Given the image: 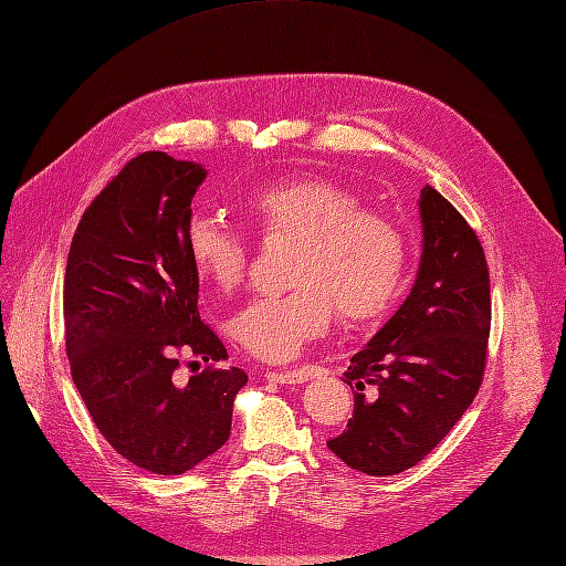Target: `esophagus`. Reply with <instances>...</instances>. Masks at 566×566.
Wrapping results in <instances>:
<instances>
[{"mask_svg": "<svg viewBox=\"0 0 566 566\" xmlns=\"http://www.w3.org/2000/svg\"><path fill=\"white\" fill-rule=\"evenodd\" d=\"M265 379L275 384H305L310 375L303 370H268Z\"/></svg>", "mask_w": 566, "mask_h": 566, "instance_id": "esophagus-1", "label": "esophagus"}]
</instances>
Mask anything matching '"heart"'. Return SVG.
I'll list each match as a JSON object with an SVG mask.
<instances>
[{
	"label": "heart",
	"mask_w": 566,
	"mask_h": 566,
	"mask_svg": "<svg viewBox=\"0 0 566 566\" xmlns=\"http://www.w3.org/2000/svg\"><path fill=\"white\" fill-rule=\"evenodd\" d=\"M244 212L265 240L296 242L289 256L293 289L259 296L233 318V333L252 356L286 363L328 331L335 310L347 324H373L400 296L405 233L390 217L363 208L347 185L324 176L277 180L254 189ZM185 248L196 273L217 289L233 291L248 275L250 242L219 217H191Z\"/></svg>",
	"instance_id": "obj_1"
}]
</instances>
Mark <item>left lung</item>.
<instances>
[{
    "label": "left lung",
    "mask_w": 566,
    "mask_h": 566,
    "mask_svg": "<svg viewBox=\"0 0 566 566\" xmlns=\"http://www.w3.org/2000/svg\"><path fill=\"white\" fill-rule=\"evenodd\" d=\"M423 256L402 307L352 358L354 413L328 449L352 470L400 474L419 464L472 405L490 335V273L467 219L426 185Z\"/></svg>",
    "instance_id": "1"
}]
</instances>
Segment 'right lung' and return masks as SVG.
Segmentation results:
<instances>
[{"label": "right lung", "instance_id": "obj_1", "mask_svg": "<svg viewBox=\"0 0 566 566\" xmlns=\"http://www.w3.org/2000/svg\"><path fill=\"white\" fill-rule=\"evenodd\" d=\"M199 164L143 153L96 193L73 233L64 339L73 384L108 444L153 474H185L227 444L240 367L199 316L185 248ZM209 365L187 385L179 352Z\"/></svg>", "mask_w": 566, "mask_h": 566}]
</instances>
